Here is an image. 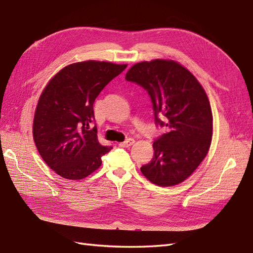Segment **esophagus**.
Returning <instances> with one entry per match:
<instances>
[{
  "label": "esophagus",
  "instance_id": "esophagus-1",
  "mask_svg": "<svg viewBox=\"0 0 253 253\" xmlns=\"http://www.w3.org/2000/svg\"><path fill=\"white\" fill-rule=\"evenodd\" d=\"M133 143H134V140L131 139V138H129V139L125 140L124 142H121L120 146H123V148H128V146H131Z\"/></svg>",
  "mask_w": 253,
  "mask_h": 253
}]
</instances>
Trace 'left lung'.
Returning <instances> with one entry per match:
<instances>
[{
  "instance_id": "obj_1",
  "label": "left lung",
  "mask_w": 253,
  "mask_h": 253,
  "mask_svg": "<svg viewBox=\"0 0 253 253\" xmlns=\"http://www.w3.org/2000/svg\"><path fill=\"white\" fill-rule=\"evenodd\" d=\"M126 81L148 91L155 124L167 130L155 139L154 156L141 172L160 186L181 183L210 148L212 112L206 92L189 70L173 60L139 62L129 69Z\"/></svg>"
}]
</instances>
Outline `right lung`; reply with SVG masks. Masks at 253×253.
Here are the masks:
<instances>
[{"instance_id": "1", "label": "right lung", "mask_w": 253, "mask_h": 253, "mask_svg": "<svg viewBox=\"0 0 253 253\" xmlns=\"http://www.w3.org/2000/svg\"><path fill=\"white\" fill-rule=\"evenodd\" d=\"M127 64L84 61L60 70L39 99L33 139L40 155L62 178L81 180L101 166L112 146L99 143L93 102Z\"/></svg>"}]
</instances>
